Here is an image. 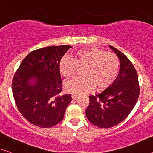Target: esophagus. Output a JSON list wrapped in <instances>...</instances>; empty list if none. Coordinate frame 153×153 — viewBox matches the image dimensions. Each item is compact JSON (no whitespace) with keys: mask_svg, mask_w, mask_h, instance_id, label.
Returning a JSON list of instances; mask_svg holds the SVG:
<instances>
[{"mask_svg":"<svg viewBox=\"0 0 153 153\" xmlns=\"http://www.w3.org/2000/svg\"><path fill=\"white\" fill-rule=\"evenodd\" d=\"M71 97H72V99L75 100L78 97V95H72Z\"/></svg>","mask_w":153,"mask_h":153,"instance_id":"34e87169","label":"esophagus"}]
</instances>
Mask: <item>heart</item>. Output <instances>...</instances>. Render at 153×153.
Returning <instances> with one entry per match:
<instances>
[{
    "label": "heart",
    "instance_id": "1",
    "mask_svg": "<svg viewBox=\"0 0 153 153\" xmlns=\"http://www.w3.org/2000/svg\"><path fill=\"white\" fill-rule=\"evenodd\" d=\"M84 67L82 75L66 82L65 88L72 94L87 93L95 86L97 90L104 89L117 77L120 62L115 53L91 47L77 51L73 57L65 55L59 63V70L66 78L74 76L77 67Z\"/></svg>",
    "mask_w": 153,
    "mask_h": 153
}]
</instances>
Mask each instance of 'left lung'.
I'll return each instance as SVG.
<instances>
[{
  "instance_id": "1",
  "label": "left lung",
  "mask_w": 153,
  "mask_h": 153,
  "mask_svg": "<svg viewBox=\"0 0 153 153\" xmlns=\"http://www.w3.org/2000/svg\"><path fill=\"white\" fill-rule=\"evenodd\" d=\"M109 47L120 60L119 75L106 90L88 97L89 104L85 111L91 123L105 128L116 126L126 119L140 95L137 73L133 65L119 50L112 46Z\"/></svg>"
}]
</instances>
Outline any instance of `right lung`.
Returning <instances> with one entry per match:
<instances>
[{
	"mask_svg": "<svg viewBox=\"0 0 153 153\" xmlns=\"http://www.w3.org/2000/svg\"><path fill=\"white\" fill-rule=\"evenodd\" d=\"M70 45L50 46L31 51L13 77L12 93L17 108L31 124L50 128L60 122L71 95H60L61 58Z\"/></svg>",
	"mask_w": 153,
	"mask_h": 153,
	"instance_id": "add662e5",
	"label": "right lung"
}]
</instances>
